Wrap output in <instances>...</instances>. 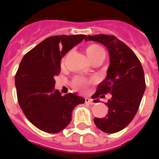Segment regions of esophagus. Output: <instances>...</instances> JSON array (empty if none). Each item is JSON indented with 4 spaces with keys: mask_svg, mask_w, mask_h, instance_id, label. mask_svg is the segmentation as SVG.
Masks as SVG:
<instances>
[{
    "mask_svg": "<svg viewBox=\"0 0 159 159\" xmlns=\"http://www.w3.org/2000/svg\"><path fill=\"white\" fill-rule=\"evenodd\" d=\"M85 102L87 103V104H94L93 102H92V100L91 99V98H88V97H86V98H85Z\"/></svg>",
    "mask_w": 159,
    "mask_h": 159,
    "instance_id": "obj_1",
    "label": "esophagus"
}]
</instances>
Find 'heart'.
<instances>
[{
	"label": "heart",
	"instance_id": "b5f03b06",
	"mask_svg": "<svg viewBox=\"0 0 159 159\" xmlns=\"http://www.w3.org/2000/svg\"><path fill=\"white\" fill-rule=\"evenodd\" d=\"M86 53H87L88 57H89L92 61H93V60H94L95 58H97V57H99L100 55L105 54L103 48H102L101 46L98 45V44H95V43L89 44V45L87 46V48H86ZM68 55H69V53H67L63 57H62V65L64 64L65 62H66V60H67V57H68ZM92 82V80H87L85 79V78H83V77H75L74 80H73L72 84H73V86H74L77 90H79L81 92H86Z\"/></svg>",
	"mask_w": 159,
	"mask_h": 159
}]
</instances>
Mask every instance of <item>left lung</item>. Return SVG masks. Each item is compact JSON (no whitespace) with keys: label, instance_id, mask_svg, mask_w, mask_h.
Wrapping results in <instances>:
<instances>
[{"label":"left lung","instance_id":"obj_1","mask_svg":"<svg viewBox=\"0 0 159 159\" xmlns=\"http://www.w3.org/2000/svg\"><path fill=\"white\" fill-rule=\"evenodd\" d=\"M85 40L99 42L109 51L111 63L107 76L92 98L98 102L97 98L106 93L112 97L106 103L109 108L106 117L94 118V122L105 133H116L125 128L138 111L146 88L143 67L135 53L116 36L88 35Z\"/></svg>","mask_w":159,"mask_h":159}]
</instances>
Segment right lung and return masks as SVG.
I'll return each mask as SVG.
<instances>
[{
    "label": "right lung",
    "instance_id": "1",
    "mask_svg": "<svg viewBox=\"0 0 159 159\" xmlns=\"http://www.w3.org/2000/svg\"><path fill=\"white\" fill-rule=\"evenodd\" d=\"M87 35L48 37L26 53L15 77L17 98L26 118L40 130L54 134L72 120V111L85 99L73 93L62 96L54 89L61 59Z\"/></svg>",
    "mask_w": 159,
    "mask_h": 159
}]
</instances>
